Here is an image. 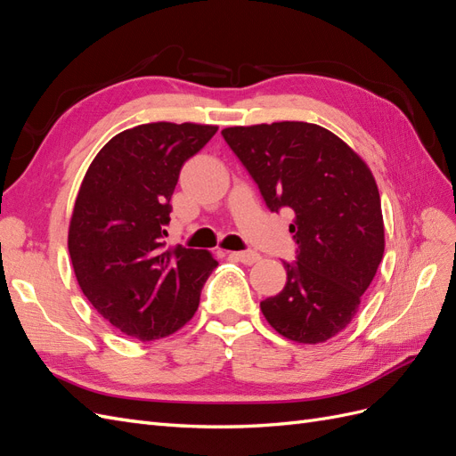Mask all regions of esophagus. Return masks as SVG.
Instances as JSON below:
<instances>
[{"label":"esophagus","instance_id":"esophagus-1","mask_svg":"<svg viewBox=\"0 0 456 456\" xmlns=\"http://www.w3.org/2000/svg\"><path fill=\"white\" fill-rule=\"evenodd\" d=\"M232 256L243 262V265H255V262L260 260V255L255 251H238V253H232Z\"/></svg>","mask_w":456,"mask_h":456}]
</instances>
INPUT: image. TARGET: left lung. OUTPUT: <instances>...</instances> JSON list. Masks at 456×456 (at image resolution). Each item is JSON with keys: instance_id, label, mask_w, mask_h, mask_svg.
Instances as JSON below:
<instances>
[{"instance_id": "1", "label": "left lung", "mask_w": 456, "mask_h": 456, "mask_svg": "<svg viewBox=\"0 0 456 456\" xmlns=\"http://www.w3.org/2000/svg\"><path fill=\"white\" fill-rule=\"evenodd\" d=\"M268 209L295 213L297 262L283 291L260 302L289 340L320 344L360 310L384 255L380 196L367 163L315 123L278 121L223 129Z\"/></svg>"}]
</instances>
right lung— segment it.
Masks as SVG:
<instances>
[{"label": "right lung", "mask_w": 456, "mask_h": 456, "mask_svg": "<svg viewBox=\"0 0 456 456\" xmlns=\"http://www.w3.org/2000/svg\"><path fill=\"white\" fill-rule=\"evenodd\" d=\"M216 126L144 123L110 139L91 161L68 228L76 280L123 335L142 342L173 335L194 317L218 262L209 251L165 249L171 196L183 165Z\"/></svg>", "instance_id": "add662e5"}]
</instances>
